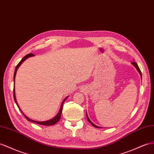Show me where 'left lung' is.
Wrapping results in <instances>:
<instances>
[{
	"mask_svg": "<svg viewBox=\"0 0 154 154\" xmlns=\"http://www.w3.org/2000/svg\"><path fill=\"white\" fill-rule=\"evenodd\" d=\"M132 64L134 66H135V68H136V69L138 70V72H139V73H140V76L142 77V74H141V72H140V69H139V66H138V65H137V63L136 62H132ZM86 118H87V120H88V121L90 122V124H91L93 126H94V127H95V128H100V127H98V126H97V125H96L95 124H94L93 123H92V122H91V121H90V119H89V118H88V115H87V114H86Z\"/></svg>",
	"mask_w": 154,
	"mask_h": 154,
	"instance_id": "8db88e82",
	"label": "left lung"
}]
</instances>
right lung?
Listing matches in <instances>:
<instances>
[{"label":"right lung","instance_id":"obj_1","mask_svg":"<svg viewBox=\"0 0 154 154\" xmlns=\"http://www.w3.org/2000/svg\"><path fill=\"white\" fill-rule=\"evenodd\" d=\"M34 54H32V53H30V54H26V56H25L24 57H23V58H22V60L19 62V64L16 66V68H15V72H14V82H15V75H16V73H17V69H18V68L19 67V66H20L22 63L24 62L26 58H28L29 57H33ZM14 86H15V84H14ZM68 97H66L65 99H64V100L63 101V102L62 103V105H61V107H60V111H59V112H58V113L57 114V116H55V117H54L53 119H51V120H47V121H45V122H38V121H35V120H31V119H30V118H29L28 117H26L24 114L23 113V112L21 111V110L20 109V108H19V105H18V104H17V101H16V98H15V88H14V100H15V103H16V104H17V107H18V108L19 109V110H20V111H21V112L23 114V115H24V116L25 117V118L27 120H29V122H34V123H36V124H39V125H54V124H55L56 123H57V122L60 120V117H61V114H62V107H63V105H64V101H66V100L67 99V98H68Z\"/></svg>","mask_w":154,"mask_h":154}]
</instances>
